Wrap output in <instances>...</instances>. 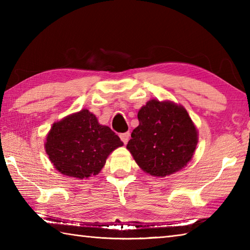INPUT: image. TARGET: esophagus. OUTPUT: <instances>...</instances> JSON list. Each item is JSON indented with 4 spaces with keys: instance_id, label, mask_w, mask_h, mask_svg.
I'll use <instances>...</instances> for the list:
<instances>
[{
    "instance_id": "1",
    "label": "esophagus",
    "mask_w": 250,
    "mask_h": 250,
    "mask_svg": "<svg viewBox=\"0 0 250 250\" xmlns=\"http://www.w3.org/2000/svg\"><path fill=\"white\" fill-rule=\"evenodd\" d=\"M120 139H121L122 142L125 143V144H126V143L129 142V139H130V133H129V132H125V133H121Z\"/></svg>"
}]
</instances>
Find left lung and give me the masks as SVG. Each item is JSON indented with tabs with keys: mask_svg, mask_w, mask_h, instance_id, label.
<instances>
[{
	"mask_svg": "<svg viewBox=\"0 0 250 250\" xmlns=\"http://www.w3.org/2000/svg\"><path fill=\"white\" fill-rule=\"evenodd\" d=\"M137 118L140 125L126 148L143 171L164 177L187 166L198 144V132L183 106L150 100Z\"/></svg>",
	"mask_w": 250,
	"mask_h": 250,
	"instance_id": "8db88e82",
	"label": "left lung"
}]
</instances>
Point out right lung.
<instances>
[{
  "instance_id": "right-lung-1",
  "label": "right lung",
  "mask_w": 250,
  "mask_h": 250,
  "mask_svg": "<svg viewBox=\"0 0 250 250\" xmlns=\"http://www.w3.org/2000/svg\"><path fill=\"white\" fill-rule=\"evenodd\" d=\"M122 145L109 126L99 125L97 117L83 109L52 125L45 148L58 171L83 179L99 174L109 153Z\"/></svg>"
}]
</instances>
